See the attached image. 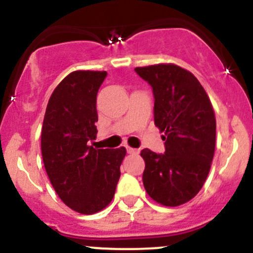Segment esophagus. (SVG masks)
<instances>
[{
    "label": "esophagus",
    "mask_w": 253,
    "mask_h": 253,
    "mask_svg": "<svg viewBox=\"0 0 253 253\" xmlns=\"http://www.w3.org/2000/svg\"><path fill=\"white\" fill-rule=\"evenodd\" d=\"M127 153L132 155H137L139 154V150L136 149V148H131V147H127Z\"/></svg>",
    "instance_id": "esophagus-1"
}]
</instances>
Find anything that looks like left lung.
<instances>
[{"label": "left lung", "instance_id": "left-lung-1", "mask_svg": "<svg viewBox=\"0 0 253 253\" xmlns=\"http://www.w3.org/2000/svg\"><path fill=\"white\" fill-rule=\"evenodd\" d=\"M153 89L154 124L165 136L164 154L143 149V185L163 206L192 200L206 182L215 149V117L198 79L176 65L134 68Z\"/></svg>", "mask_w": 253, "mask_h": 253}]
</instances>
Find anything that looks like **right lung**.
Returning <instances> with one entry per match:
<instances>
[{
    "label": "right lung",
    "instance_id": "1",
    "mask_svg": "<svg viewBox=\"0 0 253 253\" xmlns=\"http://www.w3.org/2000/svg\"><path fill=\"white\" fill-rule=\"evenodd\" d=\"M108 73L76 71L53 90L42 129V154L50 182L62 202L94 214L114 198L126 155L124 147L94 149L96 95Z\"/></svg>",
    "mask_w": 253,
    "mask_h": 253
}]
</instances>
